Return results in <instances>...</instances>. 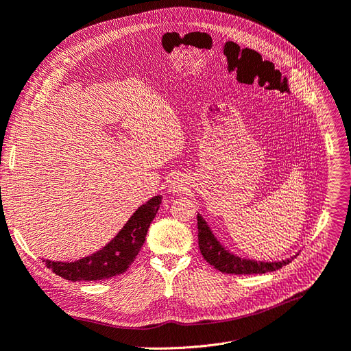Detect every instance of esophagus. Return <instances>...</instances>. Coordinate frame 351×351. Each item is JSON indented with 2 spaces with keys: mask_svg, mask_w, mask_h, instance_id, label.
Segmentation results:
<instances>
[{
  "mask_svg": "<svg viewBox=\"0 0 351 351\" xmlns=\"http://www.w3.org/2000/svg\"><path fill=\"white\" fill-rule=\"evenodd\" d=\"M186 189V179L184 176H175L171 182V191L172 192H184Z\"/></svg>",
  "mask_w": 351,
  "mask_h": 351,
  "instance_id": "34e87169",
  "label": "esophagus"
}]
</instances>
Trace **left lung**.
Returning a JSON list of instances; mask_svg holds the SVG:
<instances>
[{
    "mask_svg": "<svg viewBox=\"0 0 351 351\" xmlns=\"http://www.w3.org/2000/svg\"><path fill=\"white\" fill-rule=\"evenodd\" d=\"M198 243L199 250L204 258L217 270L223 274L232 275H256V274H266V271H274L280 269L283 265H288L289 261L275 262V263H265V262H254L247 261V258H240L234 254L224 250L221 244L217 241L213 236L210 227L198 215Z\"/></svg>",
    "mask_w": 351,
    "mask_h": 351,
    "instance_id": "1",
    "label": "left lung"
}]
</instances>
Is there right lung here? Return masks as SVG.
Returning a JSON list of instances; mask_svg holds the SVG:
<instances>
[{"label": "right lung", "mask_w": 351, "mask_h": 351, "mask_svg": "<svg viewBox=\"0 0 351 351\" xmlns=\"http://www.w3.org/2000/svg\"><path fill=\"white\" fill-rule=\"evenodd\" d=\"M162 197H154L133 214L124 228L102 250L72 263L43 261L56 274L72 282L101 280L121 275L134 262L146 241L147 230L158 214Z\"/></svg>", "instance_id": "right-lung-1"}]
</instances>
